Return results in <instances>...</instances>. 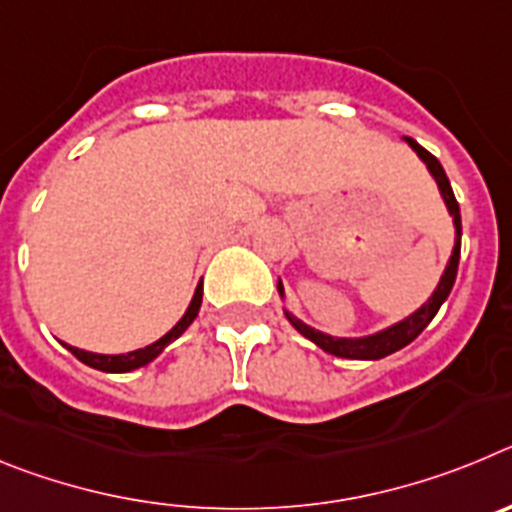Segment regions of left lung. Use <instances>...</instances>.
I'll use <instances>...</instances> for the list:
<instances>
[{"label": "left lung", "instance_id": "1", "mask_svg": "<svg viewBox=\"0 0 512 512\" xmlns=\"http://www.w3.org/2000/svg\"><path fill=\"white\" fill-rule=\"evenodd\" d=\"M408 140V146L413 148L415 153L420 156V161H423L425 166H428V171H431V176L436 179L438 189H441V197L443 202H446V207H449L451 217H454V228H456V241H454V251H451V259L449 264H446V269H443V277L441 282H438V287L433 289V295L428 297V302H425L423 307H418V310L413 312V315H408L405 320H400V323L390 325V328L379 330V333H372V336H364V338H336V336H328V333H323V330H315L310 328V325H305L302 320H297L295 315L289 310H284V315H287V320L292 325H295L297 330H300L302 336L310 338L315 346H320L325 351V354H333V356H341V359H364V361H377V359H384V356L395 354V351H400V348H405L408 343H413L415 338L423 333V328L428 323H431L433 318H436L438 307L446 302V297H449L451 287H454L456 282V271H459V253H461V212H459V202H456L454 197V189H451L449 184V176H446V171H443V166L438 164V158L433 156V153L425 151L420 143H415L413 138H405ZM279 295L284 297V287H282V279H279Z\"/></svg>", "mask_w": 512, "mask_h": 512}]
</instances>
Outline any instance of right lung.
I'll return each mask as SVG.
<instances>
[{"instance_id":"obj_1","label":"right lung","mask_w":512,"mask_h":512,"mask_svg":"<svg viewBox=\"0 0 512 512\" xmlns=\"http://www.w3.org/2000/svg\"><path fill=\"white\" fill-rule=\"evenodd\" d=\"M200 305H202V282L197 284V289H194V297H192V302H189L187 312L182 315V320H179V323H176L174 328L166 333V336H161L158 341H153L151 346L138 348V351H130V354H92V351H84V348H76V346H66V343H63V346L69 348L76 359L84 361V364L92 366V369H99V372H110V374L133 372V369H140V366L151 364V361L156 359V356L161 354L166 346H169V343H174L176 338L182 336L184 330H187L189 325L194 323V318H197Z\"/></svg>"}]
</instances>
